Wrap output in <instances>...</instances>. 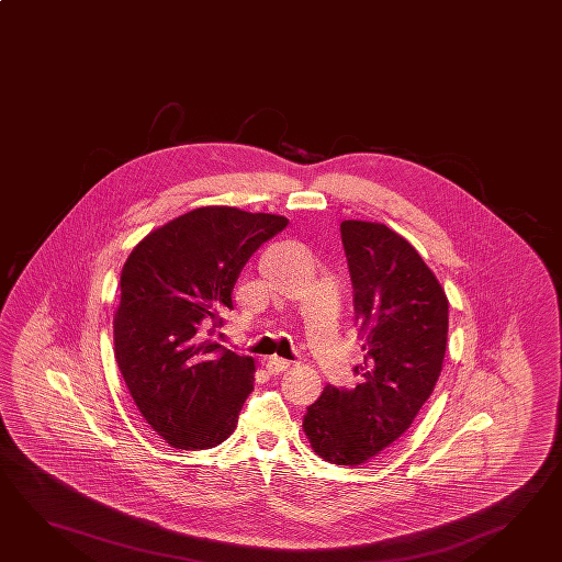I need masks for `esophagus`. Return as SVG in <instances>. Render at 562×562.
Returning a JSON list of instances; mask_svg holds the SVG:
<instances>
[{"mask_svg":"<svg viewBox=\"0 0 562 562\" xmlns=\"http://www.w3.org/2000/svg\"><path fill=\"white\" fill-rule=\"evenodd\" d=\"M289 361L286 359H281V357H271L269 361H267V371L271 374L283 373L289 369Z\"/></svg>","mask_w":562,"mask_h":562,"instance_id":"esophagus-1","label":"esophagus"}]
</instances>
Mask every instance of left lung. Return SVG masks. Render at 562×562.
<instances>
[{
  "label": "left lung",
  "mask_w": 562,
  "mask_h": 562,
  "mask_svg": "<svg viewBox=\"0 0 562 562\" xmlns=\"http://www.w3.org/2000/svg\"><path fill=\"white\" fill-rule=\"evenodd\" d=\"M363 361L351 391L327 385L307 407L311 449L357 467L413 425L442 371L449 299L411 243L383 223H341Z\"/></svg>",
  "instance_id": "8db88e82"
}]
</instances>
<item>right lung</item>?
Listing matches in <instances>:
<instances>
[{"label":"right lung","mask_w":562,"mask_h":562,"mask_svg":"<svg viewBox=\"0 0 562 562\" xmlns=\"http://www.w3.org/2000/svg\"><path fill=\"white\" fill-rule=\"evenodd\" d=\"M286 223L227 205L198 207L149 233L123 265L115 359L139 413L173 449L217 447L237 427L254 391V357L205 330L233 308L249 257Z\"/></svg>","instance_id":"1"}]
</instances>
